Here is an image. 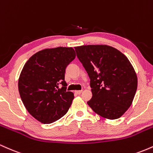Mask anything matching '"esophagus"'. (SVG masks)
I'll use <instances>...</instances> for the list:
<instances>
[{"label":"esophagus","instance_id":"esophagus-1","mask_svg":"<svg viewBox=\"0 0 153 153\" xmlns=\"http://www.w3.org/2000/svg\"><path fill=\"white\" fill-rule=\"evenodd\" d=\"M75 94H76L80 95V94L82 93V91H75Z\"/></svg>","mask_w":153,"mask_h":153}]
</instances>
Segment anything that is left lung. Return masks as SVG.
<instances>
[{
    "label": "left lung",
    "instance_id": "8db88e82",
    "mask_svg": "<svg viewBox=\"0 0 153 153\" xmlns=\"http://www.w3.org/2000/svg\"><path fill=\"white\" fill-rule=\"evenodd\" d=\"M75 50L91 80L93 96L88 106L105 119L122 117L131 106L137 88V76L129 59L108 45H82Z\"/></svg>",
    "mask_w": 153,
    "mask_h": 153
}]
</instances>
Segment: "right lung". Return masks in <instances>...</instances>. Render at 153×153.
Returning a JSON list of instances; mask_svg holds the SVG:
<instances>
[{"label":"right lung","instance_id":"1","mask_svg":"<svg viewBox=\"0 0 153 153\" xmlns=\"http://www.w3.org/2000/svg\"><path fill=\"white\" fill-rule=\"evenodd\" d=\"M75 56L72 47L45 49L24 65L19 78V94L26 110L39 122H56L71 107L74 94L66 91L65 73Z\"/></svg>","mask_w":153,"mask_h":153}]
</instances>
